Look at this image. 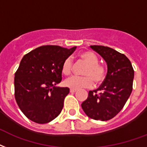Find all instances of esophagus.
<instances>
[{"label": "esophagus", "instance_id": "34e87169", "mask_svg": "<svg viewBox=\"0 0 147 147\" xmlns=\"http://www.w3.org/2000/svg\"><path fill=\"white\" fill-rule=\"evenodd\" d=\"M76 92V89H73V88H71V89H70V92H71V93H74V92Z\"/></svg>", "mask_w": 147, "mask_h": 147}]
</instances>
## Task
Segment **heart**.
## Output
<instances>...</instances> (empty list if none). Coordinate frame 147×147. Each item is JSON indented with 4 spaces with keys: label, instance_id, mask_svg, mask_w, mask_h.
<instances>
[{
    "label": "heart",
    "instance_id": "1",
    "mask_svg": "<svg viewBox=\"0 0 147 147\" xmlns=\"http://www.w3.org/2000/svg\"><path fill=\"white\" fill-rule=\"evenodd\" d=\"M80 59L88 65L83 71V75L86 76H73L68 78L65 82V86L73 89H79L92 88L94 86V82L96 84L102 82L106 78V69L104 65L98 63V57L92 51H85L80 55ZM61 71L65 76L71 75L72 61L70 58H67L64 61Z\"/></svg>",
    "mask_w": 147,
    "mask_h": 147
}]
</instances>
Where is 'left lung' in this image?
<instances>
[{"mask_svg": "<svg viewBox=\"0 0 147 147\" xmlns=\"http://www.w3.org/2000/svg\"><path fill=\"white\" fill-rule=\"evenodd\" d=\"M107 64V74L102 84L88 92L82 103L85 113L96 120L107 121L121 111L133 90L134 71L125 55L102 45H91Z\"/></svg>", "mask_w": 147, "mask_h": 147, "instance_id": "1", "label": "left lung"}]
</instances>
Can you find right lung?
Masks as SVG:
<instances>
[{"label":"right lung","mask_w":147,"mask_h":147,"mask_svg":"<svg viewBox=\"0 0 147 147\" xmlns=\"http://www.w3.org/2000/svg\"><path fill=\"white\" fill-rule=\"evenodd\" d=\"M76 49L45 45L22 58L14 75V96L21 112L30 120L44 124L60 114L69 88L56 85L61 81L64 61Z\"/></svg>","instance_id":"obj_1"}]
</instances>
